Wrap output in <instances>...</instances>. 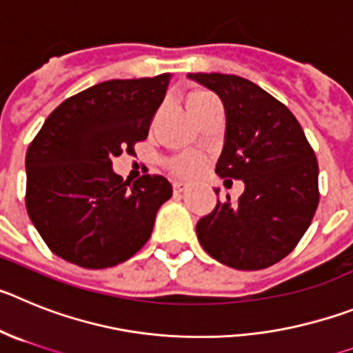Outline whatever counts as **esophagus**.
<instances>
[{
    "instance_id": "34e87169",
    "label": "esophagus",
    "mask_w": 353,
    "mask_h": 353,
    "mask_svg": "<svg viewBox=\"0 0 353 353\" xmlns=\"http://www.w3.org/2000/svg\"><path fill=\"white\" fill-rule=\"evenodd\" d=\"M184 190H186V184L181 183V181H176V183H174V192L181 193V192H184Z\"/></svg>"
}]
</instances>
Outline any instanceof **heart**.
<instances>
[{
  "instance_id": "b5f03b06",
  "label": "heart",
  "mask_w": 353,
  "mask_h": 353,
  "mask_svg": "<svg viewBox=\"0 0 353 353\" xmlns=\"http://www.w3.org/2000/svg\"><path fill=\"white\" fill-rule=\"evenodd\" d=\"M205 98H211V94L204 93V91L192 93L188 97V105L190 103H196V101L205 100ZM202 165H204V161H202L200 157H196V154H181V157L172 158V160L169 161V169L176 177H192L200 172Z\"/></svg>"
}]
</instances>
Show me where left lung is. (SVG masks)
<instances>
[{
  "instance_id": "left-lung-1",
  "label": "left lung",
  "mask_w": 353,
  "mask_h": 353,
  "mask_svg": "<svg viewBox=\"0 0 353 353\" xmlns=\"http://www.w3.org/2000/svg\"><path fill=\"white\" fill-rule=\"evenodd\" d=\"M188 77L223 101L227 130L216 174L244 183L236 204L227 196L200 218L199 243L228 268H269L297 246L315 216L320 200L315 151L294 114L252 81L225 74Z\"/></svg>"
}]
</instances>
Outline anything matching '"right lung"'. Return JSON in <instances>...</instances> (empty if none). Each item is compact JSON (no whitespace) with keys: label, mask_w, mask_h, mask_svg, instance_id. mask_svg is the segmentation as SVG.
<instances>
[{"label":"right lung","mask_w":353,"mask_h":353,"mask_svg":"<svg viewBox=\"0 0 353 353\" xmlns=\"http://www.w3.org/2000/svg\"><path fill=\"white\" fill-rule=\"evenodd\" d=\"M169 82L161 74L91 85L56 107L28 148V214L66 262L112 268L151 237L172 184L151 174L130 184L114 174L112 158L148 139Z\"/></svg>","instance_id":"right-lung-1"}]
</instances>
